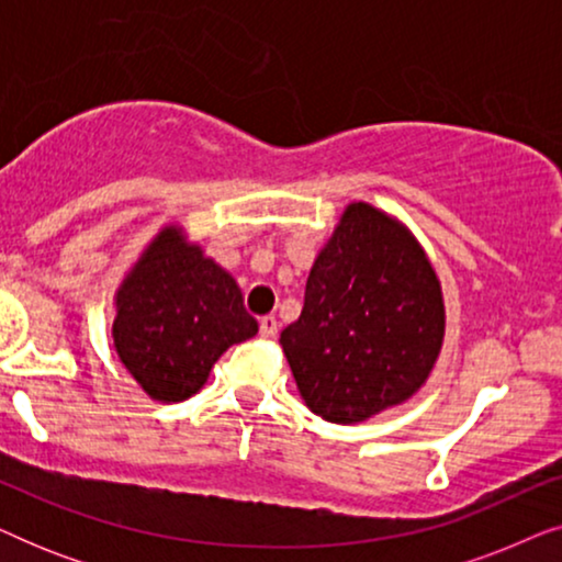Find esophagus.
<instances>
[{
  "label": "esophagus",
  "instance_id": "1",
  "mask_svg": "<svg viewBox=\"0 0 562 562\" xmlns=\"http://www.w3.org/2000/svg\"><path fill=\"white\" fill-rule=\"evenodd\" d=\"M276 333H279V319L271 317V314H268V317H260V335L276 337Z\"/></svg>",
  "mask_w": 562,
  "mask_h": 562
}]
</instances>
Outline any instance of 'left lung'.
<instances>
[{"label": "left lung", "instance_id": "8db88e82", "mask_svg": "<svg viewBox=\"0 0 562 562\" xmlns=\"http://www.w3.org/2000/svg\"><path fill=\"white\" fill-rule=\"evenodd\" d=\"M442 342V283L427 250L394 214L350 202L281 333L304 404L335 425L371 419L425 386Z\"/></svg>", "mask_w": 562, "mask_h": 562}]
</instances>
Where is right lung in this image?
<instances>
[{"instance_id": "right-lung-1", "label": "right lung", "mask_w": 562, "mask_h": 562, "mask_svg": "<svg viewBox=\"0 0 562 562\" xmlns=\"http://www.w3.org/2000/svg\"><path fill=\"white\" fill-rule=\"evenodd\" d=\"M112 304L114 352L160 404L194 396L222 352L258 333L235 276L176 222L145 245Z\"/></svg>"}]
</instances>
